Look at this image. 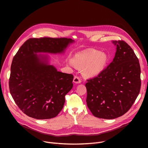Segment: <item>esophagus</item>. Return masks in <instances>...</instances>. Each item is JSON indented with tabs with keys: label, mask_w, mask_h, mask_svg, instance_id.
I'll return each mask as SVG.
<instances>
[{
	"label": "esophagus",
	"mask_w": 148,
	"mask_h": 148,
	"mask_svg": "<svg viewBox=\"0 0 148 148\" xmlns=\"http://www.w3.org/2000/svg\"><path fill=\"white\" fill-rule=\"evenodd\" d=\"M74 82L75 83H77V84H79V83H81V78L78 76V75H75L74 78V80H73Z\"/></svg>",
	"instance_id": "esophagus-1"
}]
</instances>
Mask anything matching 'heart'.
<instances>
[{
  "instance_id": "obj_1",
  "label": "heart",
  "mask_w": 148,
  "mask_h": 148,
  "mask_svg": "<svg viewBox=\"0 0 148 148\" xmlns=\"http://www.w3.org/2000/svg\"><path fill=\"white\" fill-rule=\"evenodd\" d=\"M108 61L107 54L94 50L76 54L70 64L78 67H83V73L87 77H93L104 70Z\"/></svg>"
}]
</instances>
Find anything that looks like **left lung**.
<instances>
[{
    "label": "left lung",
    "mask_w": 148,
    "mask_h": 148,
    "mask_svg": "<svg viewBox=\"0 0 148 148\" xmlns=\"http://www.w3.org/2000/svg\"><path fill=\"white\" fill-rule=\"evenodd\" d=\"M113 43L116 45L113 61L86 84L88 108L95 117L108 119L127 112L141 86L140 64L134 50L123 40Z\"/></svg>",
    "instance_id": "1"
}]
</instances>
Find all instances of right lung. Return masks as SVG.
Listing matches in <instances>:
<instances>
[{
    "instance_id": "obj_1",
    "label": "right lung",
    "mask_w": 148,
    "mask_h": 148,
    "mask_svg": "<svg viewBox=\"0 0 148 148\" xmlns=\"http://www.w3.org/2000/svg\"><path fill=\"white\" fill-rule=\"evenodd\" d=\"M74 41L67 38H30L13 58L9 90L21 111L38 119L56 117L73 86L74 76L40 61L38 52L61 53Z\"/></svg>"
}]
</instances>
